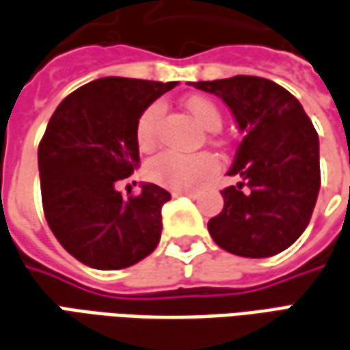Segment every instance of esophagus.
Masks as SVG:
<instances>
[{"mask_svg": "<svg viewBox=\"0 0 350 350\" xmlns=\"http://www.w3.org/2000/svg\"><path fill=\"white\" fill-rule=\"evenodd\" d=\"M176 195H185V197H197L199 191H195V189H178Z\"/></svg>", "mask_w": 350, "mask_h": 350, "instance_id": "34e87169", "label": "esophagus"}]
</instances>
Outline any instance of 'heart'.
Returning <instances> with one entry per match:
<instances>
[{"instance_id":"heart-1","label":"heart","mask_w":350,"mask_h":350,"mask_svg":"<svg viewBox=\"0 0 350 350\" xmlns=\"http://www.w3.org/2000/svg\"><path fill=\"white\" fill-rule=\"evenodd\" d=\"M185 109L205 130H218L222 124V113L213 99L205 95H189L184 101ZM163 116V107L153 103L145 109L135 124V142L139 149L149 151L157 144V128ZM218 170V159L213 153L182 155L176 151H161L147 166L145 174L151 182L170 189H191Z\"/></svg>"}]
</instances>
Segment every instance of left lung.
<instances>
[{
	"label": "left lung",
	"mask_w": 350,
	"mask_h": 350,
	"mask_svg": "<svg viewBox=\"0 0 350 350\" xmlns=\"http://www.w3.org/2000/svg\"><path fill=\"white\" fill-rule=\"evenodd\" d=\"M191 85L222 97L239 130L224 208L208 220L218 247L249 258L278 255L305 232L320 191L318 134L285 88L258 76H232Z\"/></svg>",
	"instance_id": "obj_1"
}]
</instances>
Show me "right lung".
I'll return each instance as SVG.
<instances>
[{
	"label": "right lung",
	"instance_id": "obj_1",
	"mask_svg": "<svg viewBox=\"0 0 350 350\" xmlns=\"http://www.w3.org/2000/svg\"><path fill=\"white\" fill-rule=\"evenodd\" d=\"M176 82L109 76L59 103L38 147L44 215L57 241L82 265L120 270L155 251L163 205L155 184L124 197L115 184L139 163L137 118Z\"/></svg>",
	"mask_w": 350,
	"mask_h": 350
}]
</instances>
